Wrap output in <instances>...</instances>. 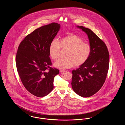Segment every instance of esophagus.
I'll return each mask as SVG.
<instances>
[{
	"mask_svg": "<svg viewBox=\"0 0 125 125\" xmlns=\"http://www.w3.org/2000/svg\"><path fill=\"white\" fill-rule=\"evenodd\" d=\"M66 71H65V70H60V73H65L66 72Z\"/></svg>",
	"mask_w": 125,
	"mask_h": 125,
	"instance_id": "34e87169",
	"label": "esophagus"
}]
</instances>
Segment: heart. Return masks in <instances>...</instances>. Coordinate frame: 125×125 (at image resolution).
<instances>
[{"label": "heart", "mask_w": 125, "mask_h": 125, "mask_svg": "<svg viewBox=\"0 0 125 125\" xmlns=\"http://www.w3.org/2000/svg\"><path fill=\"white\" fill-rule=\"evenodd\" d=\"M61 48L67 50L65 59L57 60L54 67L60 69H66L74 67H79L84 64L89 58L91 53V47L89 44L84 43L80 37L70 35L61 39L59 42L53 39L51 42L49 52L52 60L58 59Z\"/></svg>", "instance_id": "obj_1"}]
</instances>
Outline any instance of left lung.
I'll return each mask as SVG.
<instances>
[{
	"label": "left lung",
	"mask_w": 125,
	"mask_h": 125,
	"mask_svg": "<svg viewBox=\"0 0 125 125\" xmlns=\"http://www.w3.org/2000/svg\"><path fill=\"white\" fill-rule=\"evenodd\" d=\"M76 27L87 35L91 47L88 60L72 71V87L78 95L88 97L94 95L103 86L109 66V54L105 43L89 29Z\"/></svg>",
	"instance_id": "1"
}]
</instances>
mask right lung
I'll return each mask as SVG.
<instances>
[{
	"instance_id": "1",
	"label": "right lung",
	"mask_w": 125,
	"mask_h": 125,
	"mask_svg": "<svg viewBox=\"0 0 125 125\" xmlns=\"http://www.w3.org/2000/svg\"><path fill=\"white\" fill-rule=\"evenodd\" d=\"M60 29L57 23L42 26L26 36L19 46L16 57L19 75L25 88L37 97L52 91L54 78L59 73V70L50 66L52 64L49 50Z\"/></svg>"
}]
</instances>
